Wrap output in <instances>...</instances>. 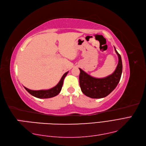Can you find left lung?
Masks as SVG:
<instances>
[{"label":"left lung","instance_id":"obj_1","mask_svg":"<svg viewBox=\"0 0 146 146\" xmlns=\"http://www.w3.org/2000/svg\"><path fill=\"white\" fill-rule=\"evenodd\" d=\"M115 50L118 56V64L114 72L111 75L99 79L90 76L79 69V84L84 95L92 98H104L111 93L118 84L121 76L123 65L120 54L115 48Z\"/></svg>","mask_w":146,"mask_h":146}]
</instances>
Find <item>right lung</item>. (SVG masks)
Returning a JSON list of instances; mask_svg holds the SVG:
<instances>
[{
  "mask_svg": "<svg viewBox=\"0 0 146 146\" xmlns=\"http://www.w3.org/2000/svg\"><path fill=\"white\" fill-rule=\"evenodd\" d=\"M67 73H68V72H67L64 74L61 80L59 82V83L57 84L55 87L50 88V89L32 90L28 89V88H26L25 87H24V88H25V90L28 92V93L38 98H49L54 97L55 96L58 95L59 94V92H61V88L62 87L64 79V78L66 76Z\"/></svg>",
  "mask_w": 146,
  "mask_h": 146,
  "instance_id": "add662e5",
  "label": "right lung"
}]
</instances>
